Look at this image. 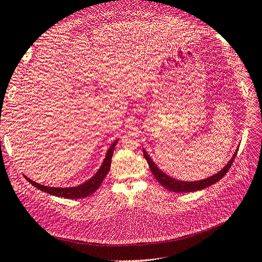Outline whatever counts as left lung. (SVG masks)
<instances>
[{
    "label": "left lung",
    "instance_id": "1",
    "mask_svg": "<svg viewBox=\"0 0 262 262\" xmlns=\"http://www.w3.org/2000/svg\"><path fill=\"white\" fill-rule=\"evenodd\" d=\"M143 154H144L146 162L148 163L150 170H152V172H153V175L155 176L157 181L160 182V184L164 188H166L167 190H169V191H172V192H191V191H196V190H201V189H204L207 187H210L213 184L217 182L220 179L223 178L234 162V158L237 154V149L234 153L233 157L228 161V163L219 172L214 173V175L205 178V179L196 180V181H182V180H178V179H175V178L168 176L167 173H165L164 171H162L160 168L157 167L156 164L152 161V158L147 155L146 150L144 148H143Z\"/></svg>",
    "mask_w": 262,
    "mask_h": 262
}]
</instances>
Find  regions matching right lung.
<instances>
[{
  "label": "right lung",
  "instance_id": "1",
  "mask_svg": "<svg viewBox=\"0 0 262 262\" xmlns=\"http://www.w3.org/2000/svg\"><path fill=\"white\" fill-rule=\"evenodd\" d=\"M118 141L119 140H116L114 143L110 145L109 149L107 150V154L105 156V160H104V162H102L99 169L96 171V173H95V175L92 178H90L89 180H86L85 182H83L82 185H78V186H75V187H69V188H61V187L57 188V187H48V186L37 184V182L33 181L27 177H26V179L30 182L31 185L36 187L37 189L41 190V191L47 192L49 194H52V195L66 198V199H81V198H85L87 195H91L92 193H94L99 188L102 180L105 179L106 175L110 169L114 149H115L116 144L118 143Z\"/></svg>",
  "mask_w": 262,
  "mask_h": 262
}]
</instances>
